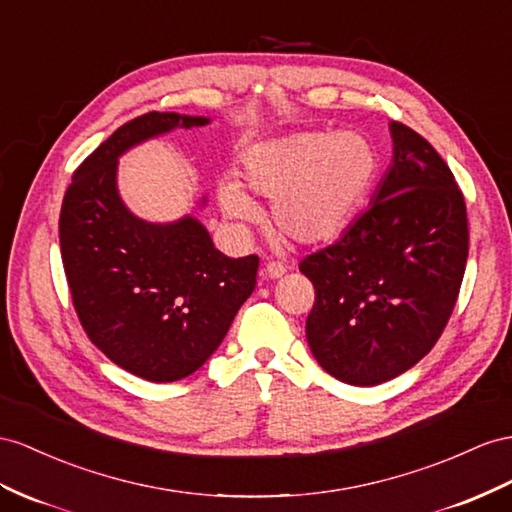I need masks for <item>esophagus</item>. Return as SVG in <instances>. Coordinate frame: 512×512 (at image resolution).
<instances>
[{
  "label": "esophagus",
  "mask_w": 512,
  "mask_h": 512,
  "mask_svg": "<svg viewBox=\"0 0 512 512\" xmlns=\"http://www.w3.org/2000/svg\"><path fill=\"white\" fill-rule=\"evenodd\" d=\"M261 274H264V277H268V279H279L285 274V266L281 264V261H268L264 270H261Z\"/></svg>",
  "instance_id": "obj_1"
}]
</instances>
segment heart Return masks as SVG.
Here are the masks:
<instances>
[{
    "mask_svg": "<svg viewBox=\"0 0 512 512\" xmlns=\"http://www.w3.org/2000/svg\"><path fill=\"white\" fill-rule=\"evenodd\" d=\"M381 173V153L361 131H294L253 144L242 175L253 192L272 199L277 229L300 244L337 238L368 199ZM220 203L242 222L259 207L238 183H222Z\"/></svg>",
    "mask_w": 512,
    "mask_h": 512,
    "instance_id": "1",
    "label": "heart"
}]
</instances>
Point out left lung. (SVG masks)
<instances>
[{"instance_id": "8db88e82", "label": "left lung", "mask_w": 512, "mask_h": 512, "mask_svg": "<svg viewBox=\"0 0 512 512\" xmlns=\"http://www.w3.org/2000/svg\"><path fill=\"white\" fill-rule=\"evenodd\" d=\"M393 164L370 209L300 272L316 300L307 316L313 357L337 381L381 385L424 359L461 290L467 207L432 144L391 123Z\"/></svg>"}]
</instances>
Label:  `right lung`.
I'll use <instances>...</instances> for the list:
<instances>
[{
    "mask_svg": "<svg viewBox=\"0 0 512 512\" xmlns=\"http://www.w3.org/2000/svg\"><path fill=\"white\" fill-rule=\"evenodd\" d=\"M205 123L149 112L121 125L75 168L60 209L62 264L82 329L110 361L151 383L199 370L257 283V255H222L190 216L173 225L144 222L116 192L121 153Z\"/></svg>",
    "mask_w": 512,
    "mask_h": 512,
    "instance_id": "add662e5",
    "label": "right lung"
}]
</instances>
